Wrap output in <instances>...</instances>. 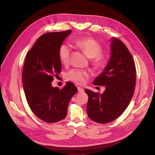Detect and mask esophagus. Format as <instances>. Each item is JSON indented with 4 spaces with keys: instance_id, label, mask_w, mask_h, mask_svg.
Returning a JSON list of instances; mask_svg holds the SVG:
<instances>
[{
    "instance_id": "obj_1",
    "label": "esophagus",
    "mask_w": 155,
    "mask_h": 155,
    "mask_svg": "<svg viewBox=\"0 0 155 155\" xmlns=\"http://www.w3.org/2000/svg\"><path fill=\"white\" fill-rule=\"evenodd\" d=\"M77 89H78V91L79 92H84V89H83V88H81V87H78Z\"/></svg>"
}]
</instances>
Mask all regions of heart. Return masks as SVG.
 <instances>
[{
    "label": "heart",
    "instance_id": "b5f03b06",
    "mask_svg": "<svg viewBox=\"0 0 155 155\" xmlns=\"http://www.w3.org/2000/svg\"><path fill=\"white\" fill-rule=\"evenodd\" d=\"M75 45L81 49L89 58H92V63L95 69L104 68L107 63L105 57L101 55L102 48L100 44L95 39L90 37H83L74 41ZM72 51V47L68 43L62 44L58 50V57L60 62L64 65L69 63ZM68 78L78 84H84L89 78V73L80 69H73L68 74Z\"/></svg>",
    "mask_w": 155,
    "mask_h": 155
}]
</instances>
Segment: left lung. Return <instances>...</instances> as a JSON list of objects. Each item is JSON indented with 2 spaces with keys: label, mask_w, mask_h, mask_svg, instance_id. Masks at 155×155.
<instances>
[{
  "label": "left lung",
  "mask_w": 155,
  "mask_h": 155,
  "mask_svg": "<svg viewBox=\"0 0 155 155\" xmlns=\"http://www.w3.org/2000/svg\"><path fill=\"white\" fill-rule=\"evenodd\" d=\"M111 56L107 66L94 81V85L105 86L100 94L89 89L87 114L93 121L107 124L119 117L133 96L136 84L134 60L127 46L119 39L111 40Z\"/></svg>",
  "instance_id": "8db88e82"
}]
</instances>
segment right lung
<instances>
[{"label":"right lung","mask_w":155,"mask_h":155,"mask_svg":"<svg viewBox=\"0 0 155 155\" xmlns=\"http://www.w3.org/2000/svg\"><path fill=\"white\" fill-rule=\"evenodd\" d=\"M72 32L66 30L41 36L28 51L22 71V83L28 104L33 113L47 123L64 119L68 107L77 88L68 81L60 89L51 86L54 77L61 72L58 50Z\"/></svg>","instance_id":"1"}]
</instances>
